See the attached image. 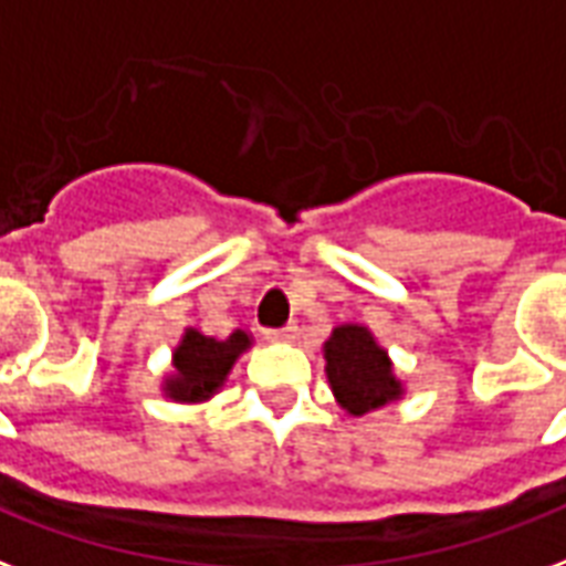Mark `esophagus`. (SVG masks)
<instances>
[{
    "mask_svg": "<svg viewBox=\"0 0 566 566\" xmlns=\"http://www.w3.org/2000/svg\"><path fill=\"white\" fill-rule=\"evenodd\" d=\"M266 340H293L296 338V326L287 323V326H279V329H266Z\"/></svg>",
    "mask_w": 566,
    "mask_h": 566,
    "instance_id": "obj_1",
    "label": "esophagus"
}]
</instances>
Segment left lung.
<instances>
[{
    "instance_id": "8db88e82",
    "label": "left lung",
    "mask_w": 566,
    "mask_h": 566,
    "mask_svg": "<svg viewBox=\"0 0 566 566\" xmlns=\"http://www.w3.org/2000/svg\"><path fill=\"white\" fill-rule=\"evenodd\" d=\"M326 377L335 398L353 416L386 407L400 395L386 350L365 326H338L326 340Z\"/></svg>"
}]
</instances>
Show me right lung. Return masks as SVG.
I'll return each instance as SVG.
<instances>
[{"mask_svg":"<svg viewBox=\"0 0 566 566\" xmlns=\"http://www.w3.org/2000/svg\"><path fill=\"white\" fill-rule=\"evenodd\" d=\"M249 347V335L237 329L226 340H216L201 335L198 329H187L180 347L175 350V368L178 374L168 379V395L175 400H205L222 386L228 370L237 361V356Z\"/></svg>","mask_w":566,"mask_h":566,"instance_id":"right-lung-1","label":"right lung"}]
</instances>
